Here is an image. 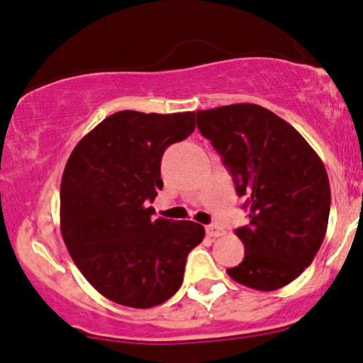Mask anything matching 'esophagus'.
<instances>
[{
	"mask_svg": "<svg viewBox=\"0 0 363 363\" xmlns=\"http://www.w3.org/2000/svg\"><path fill=\"white\" fill-rule=\"evenodd\" d=\"M206 235L210 238H220L225 235V231L221 230V228H218L216 225H208L206 226Z\"/></svg>",
	"mask_w": 363,
	"mask_h": 363,
	"instance_id": "34e87169",
	"label": "esophagus"
}]
</instances>
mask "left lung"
Returning a JSON list of instances; mask_svg holds the SVG:
<instances>
[{"label":"left lung","mask_w":363,"mask_h":363,"mask_svg":"<svg viewBox=\"0 0 363 363\" xmlns=\"http://www.w3.org/2000/svg\"><path fill=\"white\" fill-rule=\"evenodd\" d=\"M196 125L221 155L250 213V223L235 231L245 259L226 272L257 291L284 287L324 241L330 211L324 163L294 127L256 104L198 111Z\"/></svg>","instance_id":"obj_1"}]
</instances>
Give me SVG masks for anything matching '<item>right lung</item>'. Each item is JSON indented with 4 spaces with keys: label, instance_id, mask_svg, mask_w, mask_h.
<instances>
[{
    "label": "right lung",
    "instance_id": "obj_1",
    "mask_svg": "<svg viewBox=\"0 0 363 363\" xmlns=\"http://www.w3.org/2000/svg\"><path fill=\"white\" fill-rule=\"evenodd\" d=\"M195 130V112L122 111L74 148L61 182L62 240L84 277L117 304L148 309L175 294L186 256L205 238L195 221L153 220L160 163Z\"/></svg>",
    "mask_w": 363,
    "mask_h": 363
}]
</instances>
